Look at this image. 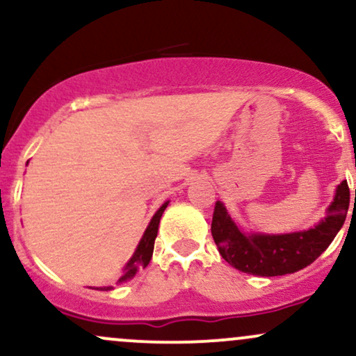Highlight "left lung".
Instances as JSON below:
<instances>
[{
  "instance_id": "8db88e82",
  "label": "left lung",
  "mask_w": 356,
  "mask_h": 356,
  "mask_svg": "<svg viewBox=\"0 0 356 356\" xmlns=\"http://www.w3.org/2000/svg\"><path fill=\"white\" fill-rule=\"evenodd\" d=\"M348 206V184L341 181L326 216L316 226L288 234H263L244 232L231 218L226 206L218 201L212 214L211 232L220 256L232 268L254 276L291 275L309 266L332 244L345 222Z\"/></svg>"
}]
</instances>
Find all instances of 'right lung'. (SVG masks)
I'll return each instance as SVG.
<instances>
[{
    "mask_svg": "<svg viewBox=\"0 0 356 356\" xmlns=\"http://www.w3.org/2000/svg\"><path fill=\"white\" fill-rule=\"evenodd\" d=\"M167 206H169V201H165L164 204H162V206L159 207V211L154 214V218L150 219L149 226H147V229L144 232V236H142L140 243H138L136 252H134L132 257H130L129 263L125 264L124 275L118 277L117 284L132 280V277L137 275L138 269L145 268L147 264L150 263V257H152V252H154V241H155V238H157L159 222H161V218H162V214H164ZM99 289L100 291H110V289H113V288L112 286H102V288H99Z\"/></svg>",
    "mask_w": 356,
    "mask_h": 356,
    "instance_id": "obj_1",
    "label": "right lung"
}]
</instances>
